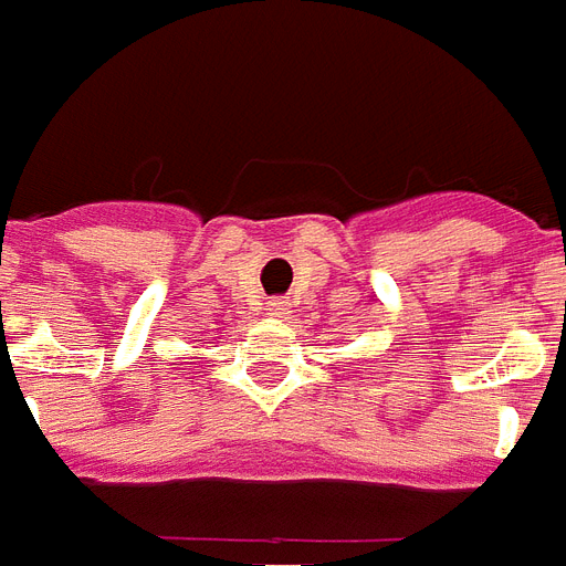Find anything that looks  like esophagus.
Here are the masks:
<instances>
[{"label":"esophagus","mask_w":566,"mask_h":566,"mask_svg":"<svg viewBox=\"0 0 566 566\" xmlns=\"http://www.w3.org/2000/svg\"><path fill=\"white\" fill-rule=\"evenodd\" d=\"M289 312H292V303H289L286 297H272V301H269V315L272 317H286Z\"/></svg>","instance_id":"esophagus-1"}]
</instances>
